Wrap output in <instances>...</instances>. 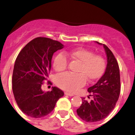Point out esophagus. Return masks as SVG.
<instances>
[{"label":"esophagus","mask_w":135,"mask_h":135,"mask_svg":"<svg viewBox=\"0 0 135 135\" xmlns=\"http://www.w3.org/2000/svg\"><path fill=\"white\" fill-rule=\"evenodd\" d=\"M65 94H66V95H68V96H70V97H73V96H74V95H75V94H73V93H67V92H66V93H65Z\"/></svg>","instance_id":"esophagus-1"}]
</instances>
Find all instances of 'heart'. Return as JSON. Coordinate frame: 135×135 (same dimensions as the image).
<instances>
[{"mask_svg":"<svg viewBox=\"0 0 135 135\" xmlns=\"http://www.w3.org/2000/svg\"><path fill=\"white\" fill-rule=\"evenodd\" d=\"M65 55L79 62L77 74L63 73L56 77V84L60 89L69 92H75L85 85L86 79L91 82L99 79L104 73L106 62L100 55H94L93 51L79 48L65 52ZM68 66L66 56L62 53L55 56L53 68L56 72L65 70Z\"/></svg>","mask_w":135,"mask_h":135,"instance_id":"heart-1","label":"heart"}]
</instances>
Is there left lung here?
I'll return each instance as SVG.
<instances>
[{
	"instance_id": "left-lung-1",
	"label": "left lung",
	"mask_w": 135,
	"mask_h": 135,
	"mask_svg": "<svg viewBox=\"0 0 135 135\" xmlns=\"http://www.w3.org/2000/svg\"><path fill=\"white\" fill-rule=\"evenodd\" d=\"M99 45L101 43L96 42ZM105 50L107 65L103 76L97 83L88 89L93 97L90 102L82 98V104L76 110L80 119L93 123L104 119L114 109L120 91V71L118 62L111 50L103 45Z\"/></svg>"
}]
</instances>
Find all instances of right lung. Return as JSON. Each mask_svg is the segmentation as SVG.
Wrapping results in <instances>:
<instances>
[{
  "instance_id": "obj_1",
  "label": "right lung",
  "mask_w": 135,
  "mask_h": 135,
  "mask_svg": "<svg viewBox=\"0 0 135 135\" xmlns=\"http://www.w3.org/2000/svg\"><path fill=\"white\" fill-rule=\"evenodd\" d=\"M63 47L59 41L38 37L18 54L12 73V91L18 107L26 115L36 119L45 117L63 97V91L55 86L48 92L41 89L51 69L52 55Z\"/></svg>"
}]
</instances>
